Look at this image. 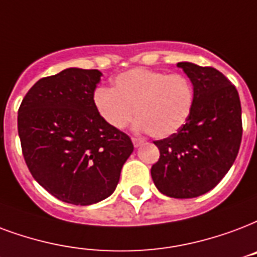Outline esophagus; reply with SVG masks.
<instances>
[{
  "mask_svg": "<svg viewBox=\"0 0 257 257\" xmlns=\"http://www.w3.org/2000/svg\"><path fill=\"white\" fill-rule=\"evenodd\" d=\"M132 143L135 147H140L143 143H144V140H142V139H137V137H132Z\"/></svg>",
  "mask_w": 257,
  "mask_h": 257,
  "instance_id": "1",
  "label": "esophagus"
}]
</instances>
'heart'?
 <instances>
[{
    "mask_svg": "<svg viewBox=\"0 0 257 257\" xmlns=\"http://www.w3.org/2000/svg\"><path fill=\"white\" fill-rule=\"evenodd\" d=\"M94 106L109 126L124 129L135 115L137 131L171 136L186 124L194 102L193 86L185 75L133 68L117 75L113 90H95Z\"/></svg>",
    "mask_w": 257,
    "mask_h": 257,
    "instance_id": "heart-1",
    "label": "heart"
}]
</instances>
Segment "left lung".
Returning <instances> with one entry per match:
<instances>
[{
    "label": "left lung",
    "mask_w": 257,
    "mask_h": 257,
    "mask_svg": "<svg viewBox=\"0 0 257 257\" xmlns=\"http://www.w3.org/2000/svg\"><path fill=\"white\" fill-rule=\"evenodd\" d=\"M176 66L193 83V109L178 132L154 142L160 158L151 176L164 195L194 198L214 189L234 163L242 136L241 103L218 70L190 62Z\"/></svg>",
    "instance_id": "left-lung-1"
}]
</instances>
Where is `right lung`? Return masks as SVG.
<instances>
[{
	"label": "right lung",
	"mask_w": 257,
	"mask_h": 257,
	"mask_svg": "<svg viewBox=\"0 0 257 257\" xmlns=\"http://www.w3.org/2000/svg\"><path fill=\"white\" fill-rule=\"evenodd\" d=\"M98 70L66 68L29 89L17 128L25 163L37 183L63 202L87 206L113 194L133 152L128 135L94 106Z\"/></svg>",
	"instance_id": "1"
}]
</instances>
